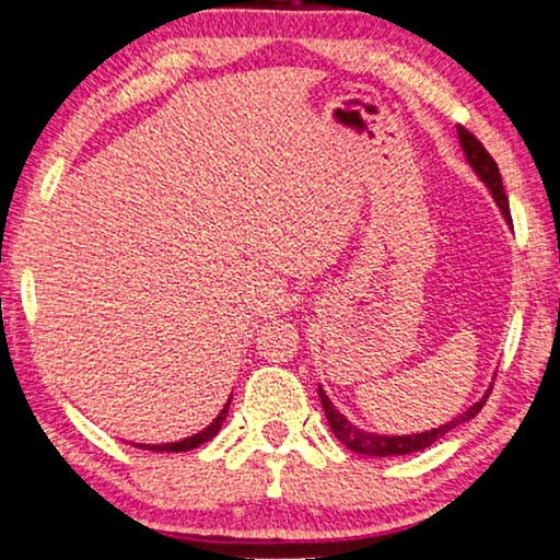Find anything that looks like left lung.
Segmentation results:
<instances>
[{"mask_svg":"<svg viewBox=\"0 0 560 560\" xmlns=\"http://www.w3.org/2000/svg\"><path fill=\"white\" fill-rule=\"evenodd\" d=\"M456 131H459V141H462L464 154H467L469 167L477 172L479 179H482L487 187H490L492 198H494V202H498V208L502 210V215H505L508 223L513 225V218H510V202H508L505 187H502L498 162L492 160L490 152H487V149L482 147V141H479L475 133H469L464 126H456ZM487 396H490V390H487ZM487 396L479 400V404L471 406L469 411H464L462 416H456L454 421H448L439 429L421 431V434H408V436H381V434H370V431L352 427V423L332 406V400L327 398V393L322 390V385H319V400H322V408H325V416L329 421V429H332V434L340 439L345 446L352 448V452L365 454V456H400V454L421 452V448L431 446L434 441H439L441 436L448 434V431L459 427V423L475 419V416L482 411Z\"/></svg>","mask_w":560,"mask_h":560,"instance_id":"left-lung-1","label":"left lung"}]
</instances>
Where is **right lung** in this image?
<instances>
[{"mask_svg": "<svg viewBox=\"0 0 560 560\" xmlns=\"http://www.w3.org/2000/svg\"><path fill=\"white\" fill-rule=\"evenodd\" d=\"M228 406H231V400H228V404L223 406V411L218 413V419L212 421L208 429H202L200 434L187 436L183 441H172V444H133V446L149 448V452H190V448H198L200 444H205V441H210L212 436H215L218 431H220V427H223V421H225V416H228Z\"/></svg>", "mask_w": 560, "mask_h": 560, "instance_id": "right-lung-1", "label": "right lung"}]
</instances>
